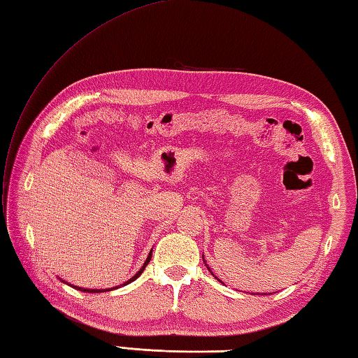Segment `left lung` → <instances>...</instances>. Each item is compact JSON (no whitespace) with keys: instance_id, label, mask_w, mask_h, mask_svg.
<instances>
[{"instance_id":"1","label":"left lung","mask_w":358,"mask_h":358,"mask_svg":"<svg viewBox=\"0 0 358 358\" xmlns=\"http://www.w3.org/2000/svg\"><path fill=\"white\" fill-rule=\"evenodd\" d=\"M206 268H208V266H206ZM208 269H210V268H208ZM210 273H211V271H210ZM211 274H213V273H211ZM213 275H214V274H213Z\"/></svg>"}]
</instances>
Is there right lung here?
Returning <instances> with one entry per match:
<instances>
[{
	"label": "right lung",
	"instance_id": "obj_1",
	"mask_svg": "<svg viewBox=\"0 0 358 358\" xmlns=\"http://www.w3.org/2000/svg\"><path fill=\"white\" fill-rule=\"evenodd\" d=\"M150 259H152V251H150L148 257H147V260H145V264L142 265V268L139 269V271H138L136 274H134V275L131 277V279H130L129 282H125L124 285H129V283H131L133 280H136L138 277L142 274V271H144V269H145V266H147V264H148V262H150ZM62 282H64V280H62ZM64 283H66V282H64ZM70 287H71V285H70ZM73 288H75V289H79V291H84V292H106V291H112V288H110V289H89V288H81V287H73Z\"/></svg>",
	"mask_w": 358,
	"mask_h": 358
}]
</instances>
